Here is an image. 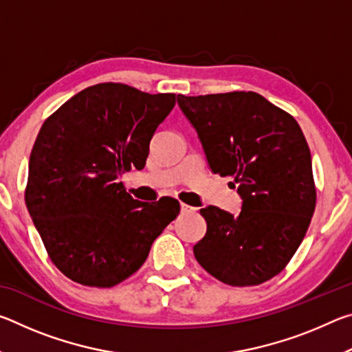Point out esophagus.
Listing matches in <instances>:
<instances>
[{"mask_svg": "<svg viewBox=\"0 0 352 352\" xmlns=\"http://www.w3.org/2000/svg\"><path fill=\"white\" fill-rule=\"evenodd\" d=\"M180 211H182L183 214H188V212H195V208L189 206V205H186V204H180Z\"/></svg>", "mask_w": 352, "mask_h": 352, "instance_id": "1", "label": "esophagus"}]
</instances>
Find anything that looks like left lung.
<instances>
[{"label":"left lung","mask_w":352,"mask_h":352,"mask_svg":"<svg viewBox=\"0 0 352 352\" xmlns=\"http://www.w3.org/2000/svg\"><path fill=\"white\" fill-rule=\"evenodd\" d=\"M177 102L197 132L214 174L234 177L237 216L201 208L206 233L194 245L204 269L230 285L278 275L305 239L315 210L312 158L300 126L261 94L183 96Z\"/></svg>","instance_id":"1"}]
</instances>
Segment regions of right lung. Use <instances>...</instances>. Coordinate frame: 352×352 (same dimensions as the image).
<instances>
[{"label": "right lung", "mask_w": 352, "mask_h": 352, "mask_svg": "<svg viewBox=\"0 0 352 352\" xmlns=\"http://www.w3.org/2000/svg\"><path fill=\"white\" fill-rule=\"evenodd\" d=\"M175 94L99 83L43 122L29 158L26 206L51 261L65 276L113 287L140 269L180 211L175 199L140 201L124 170L146 164L148 144Z\"/></svg>", "instance_id": "right-lung-1"}]
</instances>
